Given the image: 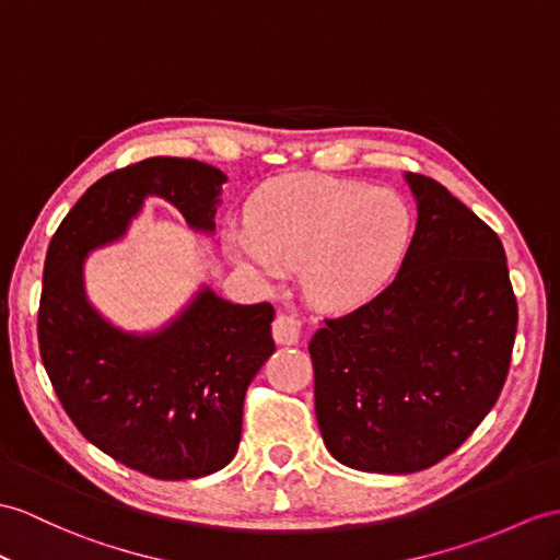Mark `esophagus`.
<instances>
[{
    "instance_id": "1",
    "label": "esophagus",
    "mask_w": 560,
    "mask_h": 560,
    "mask_svg": "<svg viewBox=\"0 0 560 560\" xmlns=\"http://www.w3.org/2000/svg\"><path fill=\"white\" fill-rule=\"evenodd\" d=\"M272 337L278 345H296L302 337V320L294 313H278V318L272 320Z\"/></svg>"
}]
</instances>
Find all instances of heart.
Wrapping results in <instances>:
<instances>
[{"mask_svg":"<svg viewBox=\"0 0 560 560\" xmlns=\"http://www.w3.org/2000/svg\"><path fill=\"white\" fill-rule=\"evenodd\" d=\"M411 215L387 189L335 177H290L256 199L252 228L230 235L235 258L266 280L302 266L311 302L349 308L373 296L399 268Z\"/></svg>","mask_w":560,"mask_h":560,"instance_id":"1","label":"heart"}]
</instances>
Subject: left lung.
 <instances>
[{
  "instance_id": "left-lung-1",
  "label": "left lung",
  "mask_w": 560,
  "mask_h": 560,
  "mask_svg": "<svg viewBox=\"0 0 560 560\" xmlns=\"http://www.w3.org/2000/svg\"><path fill=\"white\" fill-rule=\"evenodd\" d=\"M418 225L371 302L313 335L323 442L363 472H418L466 442L506 383L517 302L499 235L428 175Z\"/></svg>"
}]
</instances>
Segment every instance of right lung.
Here are the masks:
<instances>
[{"label":"right lung","instance_id":"add662e5","mask_svg":"<svg viewBox=\"0 0 560 560\" xmlns=\"http://www.w3.org/2000/svg\"><path fill=\"white\" fill-rule=\"evenodd\" d=\"M225 175L195 159L152 156L100 177L54 233L37 308L49 383L73 425L104 454L156 480L225 468L242 438L244 394L276 351V308L201 292L166 330L135 337L85 302L83 258L126 233L147 195L213 230Z\"/></svg>","mask_w":560,"mask_h":560}]
</instances>
